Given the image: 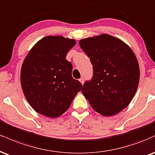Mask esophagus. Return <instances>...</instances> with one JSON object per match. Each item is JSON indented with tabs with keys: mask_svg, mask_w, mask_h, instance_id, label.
I'll return each instance as SVG.
<instances>
[{
	"mask_svg": "<svg viewBox=\"0 0 155 155\" xmlns=\"http://www.w3.org/2000/svg\"><path fill=\"white\" fill-rule=\"evenodd\" d=\"M79 81L83 84L84 82V78H80V79H79Z\"/></svg>",
	"mask_w": 155,
	"mask_h": 155,
	"instance_id": "esophagus-1",
	"label": "esophagus"
}]
</instances>
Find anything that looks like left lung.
Instances as JSON below:
<instances>
[{
	"label": "left lung",
	"instance_id": "1",
	"mask_svg": "<svg viewBox=\"0 0 155 155\" xmlns=\"http://www.w3.org/2000/svg\"><path fill=\"white\" fill-rule=\"evenodd\" d=\"M79 45L90 58L93 76L81 92L105 116L117 114L131 102L139 85V63L126 43L109 35L83 39Z\"/></svg>",
	"mask_w": 155,
	"mask_h": 155
}]
</instances>
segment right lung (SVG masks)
<instances>
[{"label":"right lung","instance_id":"1","mask_svg":"<svg viewBox=\"0 0 155 155\" xmlns=\"http://www.w3.org/2000/svg\"><path fill=\"white\" fill-rule=\"evenodd\" d=\"M76 41L48 36L39 41L24 59L22 90L35 111L56 118L68 109L82 84L72 77V64L66 59Z\"/></svg>","mask_w":155,"mask_h":155}]
</instances>
